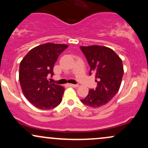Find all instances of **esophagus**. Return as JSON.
I'll use <instances>...</instances> for the list:
<instances>
[{
  "label": "esophagus",
  "mask_w": 148,
  "mask_h": 148,
  "mask_svg": "<svg viewBox=\"0 0 148 148\" xmlns=\"http://www.w3.org/2000/svg\"><path fill=\"white\" fill-rule=\"evenodd\" d=\"M69 86H70V87H73V88H77L78 86H79V85L78 84H69Z\"/></svg>",
  "instance_id": "obj_1"
}]
</instances>
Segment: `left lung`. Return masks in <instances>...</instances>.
<instances>
[{"label":"left lung","mask_w":148,"mask_h":148,"mask_svg":"<svg viewBox=\"0 0 148 148\" xmlns=\"http://www.w3.org/2000/svg\"><path fill=\"white\" fill-rule=\"evenodd\" d=\"M94 74L97 86L90 89L81 102L92 108L103 106L114 97L120 89L124 74L123 61L111 49L99 45L80 47Z\"/></svg>","instance_id":"8db88e82"}]
</instances>
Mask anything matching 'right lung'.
Masks as SVG:
<instances>
[{"label": "right lung", "mask_w": 148, "mask_h": 148, "mask_svg": "<svg viewBox=\"0 0 148 148\" xmlns=\"http://www.w3.org/2000/svg\"><path fill=\"white\" fill-rule=\"evenodd\" d=\"M68 45L46 43L32 49L19 65V82L25 97L40 109L55 108L62 101L64 88L47 80L53 66Z\"/></svg>", "instance_id": "add662e5"}]
</instances>
